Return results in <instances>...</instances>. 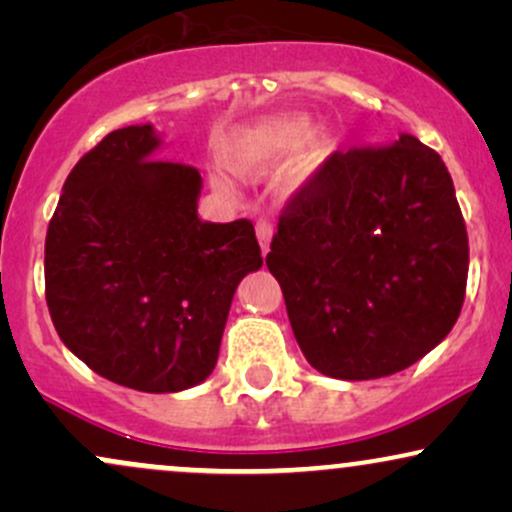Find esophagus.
<instances>
[{"mask_svg": "<svg viewBox=\"0 0 512 512\" xmlns=\"http://www.w3.org/2000/svg\"><path fill=\"white\" fill-rule=\"evenodd\" d=\"M272 233H274V223L269 219H260L257 221V238H260V248L262 255L269 252V243H272Z\"/></svg>", "mask_w": 512, "mask_h": 512, "instance_id": "esophagus-1", "label": "esophagus"}]
</instances>
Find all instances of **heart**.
I'll return each mask as SVG.
<instances>
[{
  "label": "heart",
  "mask_w": 512,
  "mask_h": 512,
  "mask_svg": "<svg viewBox=\"0 0 512 512\" xmlns=\"http://www.w3.org/2000/svg\"><path fill=\"white\" fill-rule=\"evenodd\" d=\"M317 137V122L310 115H276L236 129L223 146L226 161L240 173H260L289 161ZM216 185L223 187L219 180Z\"/></svg>",
  "instance_id": "1"
}]
</instances>
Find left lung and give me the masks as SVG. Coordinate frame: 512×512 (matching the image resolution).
<instances>
[{"label": "left lung", "instance_id": "1", "mask_svg": "<svg viewBox=\"0 0 512 512\" xmlns=\"http://www.w3.org/2000/svg\"><path fill=\"white\" fill-rule=\"evenodd\" d=\"M267 267L322 375L399 373L448 337L469 243L443 158L411 134L332 154L281 211Z\"/></svg>", "mask_w": 512, "mask_h": 512}]
</instances>
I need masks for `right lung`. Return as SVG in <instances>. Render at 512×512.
I'll use <instances>...</instances> for the list:
<instances>
[{"label": "right lung", "instance_id": "add662e5", "mask_svg": "<svg viewBox=\"0 0 512 512\" xmlns=\"http://www.w3.org/2000/svg\"><path fill=\"white\" fill-rule=\"evenodd\" d=\"M154 125L110 132L76 163L45 238V298L60 339L139 392L209 378L243 276L262 267L248 219L197 216L202 175L158 161Z\"/></svg>", "mask_w": 512, "mask_h": 512}]
</instances>
